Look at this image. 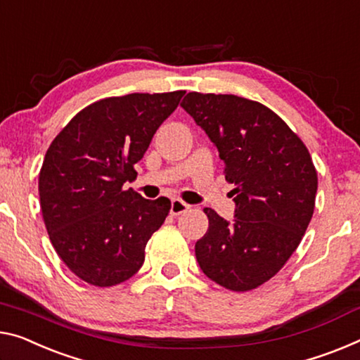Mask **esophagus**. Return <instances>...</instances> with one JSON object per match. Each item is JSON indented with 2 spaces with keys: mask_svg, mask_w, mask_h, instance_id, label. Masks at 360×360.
Listing matches in <instances>:
<instances>
[{
  "mask_svg": "<svg viewBox=\"0 0 360 360\" xmlns=\"http://www.w3.org/2000/svg\"><path fill=\"white\" fill-rule=\"evenodd\" d=\"M190 209V204L181 201V199H172V204H170V214L172 215H180L186 212Z\"/></svg>",
  "mask_w": 360,
  "mask_h": 360,
  "instance_id": "34e87169",
  "label": "esophagus"
}]
</instances>
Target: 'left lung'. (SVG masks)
<instances>
[{
	"label": "left lung",
	"mask_w": 360,
	"mask_h": 360,
	"mask_svg": "<svg viewBox=\"0 0 360 360\" xmlns=\"http://www.w3.org/2000/svg\"><path fill=\"white\" fill-rule=\"evenodd\" d=\"M225 162L236 204L226 222L204 207L199 267L230 291H250L280 272L311 222L317 170L302 140L272 109L235 95L191 91L181 101Z\"/></svg>",
	"instance_id": "left-lung-1"
}]
</instances>
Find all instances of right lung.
I'll return each instance as SVG.
<instances>
[{
    "instance_id": "1",
    "label": "right lung",
    "mask_w": 360,
    "mask_h": 360,
    "mask_svg": "<svg viewBox=\"0 0 360 360\" xmlns=\"http://www.w3.org/2000/svg\"><path fill=\"white\" fill-rule=\"evenodd\" d=\"M184 90L104 98L82 109L49 145L38 193L58 256L99 288L122 283L145 262L146 243L170 211L167 198L124 190Z\"/></svg>"
}]
</instances>
